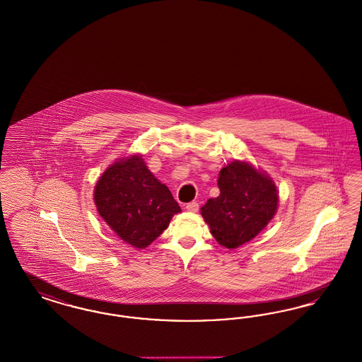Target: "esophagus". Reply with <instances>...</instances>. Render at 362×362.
<instances>
[{
  "mask_svg": "<svg viewBox=\"0 0 362 362\" xmlns=\"http://www.w3.org/2000/svg\"><path fill=\"white\" fill-rule=\"evenodd\" d=\"M187 211H189V212H193V214H196L197 211H199V204L196 203V202H192V203H189V204H187Z\"/></svg>",
  "mask_w": 362,
  "mask_h": 362,
  "instance_id": "34e87169",
  "label": "esophagus"
}]
</instances>
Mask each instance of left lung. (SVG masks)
I'll use <instances>...</instances> for the list:
<instances>
[{
    "label": "left lung",
    "instance_id": "left-lung-1",
    "mask_svg": "<svg viewBox=\"0 0 362 362\" xmlns=\"http://www.w3.org/2000/svg\"><path fill=\"white\" fill-rule=\"evenodd\" d=\"M221 194L202 206V216L221 246L236 249L258 235L279 208V190L267 172L233 160L219 173Z\"/></svg>",
    "mask_w": 362,
    "mask_h": 362
}]
</instances>
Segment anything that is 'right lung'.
<instances>
[{"mask_svg": "<svg viewBox=\"0 0 362 362\" xmlns=\"http://www.w3.org/2000/svg\"><path fill=\"white\" fill-rule=\"evenodd\" d=\"M98 215L135 249L151 245L181 212L169 188L148 170L141 154L119 158L100 175L93 193Z\"/></svg>", "mask_w": 362, "mask_h": 362, "instance_id": "add662e5", "label": "right lung"}]
</instances>
